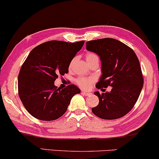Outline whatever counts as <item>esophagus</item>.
<instances>
[{
  "instance_id": "obj_1",
  "label": "esophagus",
  "mask_w": 159,
  "mask_h": 159,
  "mask_svg": "<svg viewBox=\"0 0 159 159\" xmlns=\"http://www.w3.org/2000/svg\"><path fill=\"white\" fill-rule=\"evenodd\" d=\"M82 94L84 95V96H90V95H91V93H89V92H87V91H84V90H82Z\"/></svg>"
}]
</instances>
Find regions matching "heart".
<instances>
[{"instance_id": "heart-1", "label": "heart", "mask_w": 159, "mask_h": 159, "mask_svg": "<svg viewBox=\"0 0 159 159\" xmlns=\"http://www.w3.org/2000/svg\"><path fill=\"white\" fill-rule=\"evenodd\" d=\"M93 60H98V57L96 54L92 52H89L86 55V61L87 62L93 61ZM74 63V60L71 62V64H70V66H71L72 64ZM93 82V80L92 78H88V77H81L79 78L77 80V83L78 85L80 86L81 88H83V89H88L90 87L91 84Z\"/></svg>"}]
</instances>
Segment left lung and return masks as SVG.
I'll return each mask as SVG.
<instances>
[{"instance_id":"obj_1","label":"left lung","mask_w":159,"mask_h":159,"mask_svg":"<svg viewBox=\"0 0 159 159\" xmlns=\"http://www.w3.org/2000/svg\"><path fill=\"white\" fill-rule=\"evenodd\" d=\"M86 49L99 56L102 76L98 89L112 87L111 91H96L99 103L92 108L95 115L105 119L120 118L131 111L143 87V77L135 52L115 39L105 38L86 42Z\"/></svg>"}]
</instances>
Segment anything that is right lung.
I'll return each instance as SVG.
<instances>
[{"label": "right lung", "mask_w": 159, "mask_h": 159, "mask_svg": "<svg viewBox=\"0 0 159 159\" xmlns=\"http://www.w3.org/2000/svg\"><path fill=\"white\" fill-rule=\"evenodd\" d=\"M84 43L49 41L35 47L27 57L18 76V92L33 117L41 120H56L67 110L71 98L80 93L75 84L61 89L54 82L57 75L69 72L72 59Z\"/></svg>", "instance_id": "obj_1"}]
</instances>
